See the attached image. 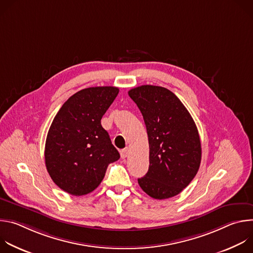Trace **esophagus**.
Here are the masks:
<instances>
[{
  "instance_id": "1",
  "label": "esophagus",
  "mask_w": 253,
  "mask_h": 253,
  "mask_svg": "<svg viewBox=\"0 0 253 253\" xmlns=\"http://www.w3.org/2000/svg\"><path fill=\"white\" fill-rule=\"evenodd\" d=\"M128 154H129V148H128V147H127V148H124V149L121 151V153H120L122 159H125V158L128 156Z\"/></svg>"
}]
</instances>
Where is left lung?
Returning a JSON list of instances; mask_svg holds the SVG:
<instances>
[{
	"label": "left lung",
	"instance_id": "1",
	"mask_svg": "<svg viewBox=\"0 0 253 253\" xmlns=\"http://www.w3.org/2000/svg\"><path fill=\"white\" fill-rule=\"evenodd\" d=\"M145 122L149 142V169L138 179L154 199L181 192L195 177L201 162V143L190 113L168 89L143 85L128 92Z\"/></svg>",
	"mask_w": 253,
	"mask_h": 253
}]
</instances>
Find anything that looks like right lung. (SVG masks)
Returning <instances> with one entry per match:
<instances>
[{
  "mask_svg": "<svg viewBox=\"0 0 253 253\" xmlns=\"http://www.w3.org/2000/svg\"><path fill=\"white\" fill-rule=\"evenodd\" d=\"M119 93L117 87L83 89L55 116L45 145V163L54 183L81 196L96 189L107 167L120 158L101 119Z\"/></svg>",
  "mask_w": 253,
  "mask_h": 253,
  "instance_id": "obj_1",
  "label": "right lung"
}]
</instances>
